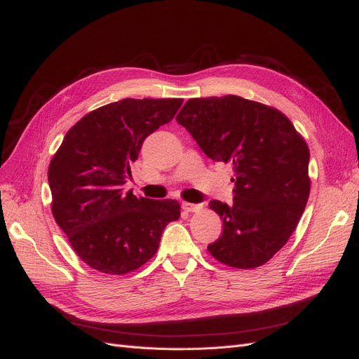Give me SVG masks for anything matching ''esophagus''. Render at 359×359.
Returning <instances> with one entry per match:
<instances>
[{"label": "esophagus", "instance_id": "34e87169", "mask_svg": "<svg viewBox=\"0 0 359 359\" xmlns=\"http://www.w3.org/2000/svg\"><path fill=\"white\" fill-rule=\"evenodd\" d=\"M201 208H202V205H198V203H189V202L182 203V210L187 212H198Z\"/></svg>", "mask_w": 359, "mask_h": 359}]
</instances>
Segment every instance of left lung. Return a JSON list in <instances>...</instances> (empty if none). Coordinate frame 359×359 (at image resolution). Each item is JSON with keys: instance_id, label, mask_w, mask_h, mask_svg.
<instances>
[{"instance_id": "obj_1", "label": "left lung", "mask_w": 359, "mask_h": 359, "mask_svg": "<svg viewBox=\"0 0 359 359\" xmlns=\"http://www.w3.org/2000/svg\"><path fill=\"white\" fill-rule=\"evenodd\" d=\"M177 121L211 160L233 169V203L210 202L223 222L210 255L236 269L262 266L289 241L306 210V139L276 107L231 94L190 99Z\"/></svg>"}]
</instances>
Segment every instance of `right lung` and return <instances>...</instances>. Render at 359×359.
Instances as JSON below:
<instances>
[{
    "label": "right lung",
    "mask_w": 359,
    "mask_h": 359,
    "mask_svg": "<svg viewBox=\"0 0 359 359\" xmlns=\"http://www.w3.org/2000/svg\"><path fill=\"white\" fill-rule=\"evenodd\" d=\"M182 99H124L82 116L53 154L50 210L74 253L93 269L124 276L157 253L180 203L124 191L148 135L172 121Z\"/></svg>",
    "instance_id": "1"
}]
</instances>
